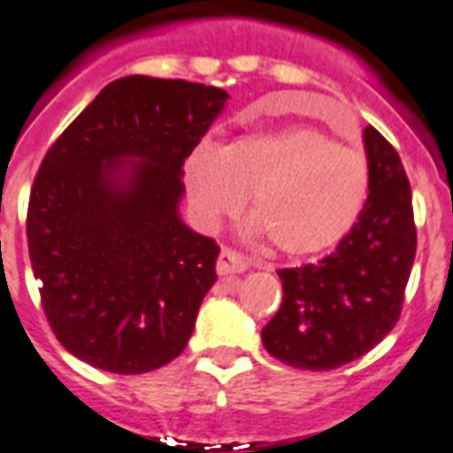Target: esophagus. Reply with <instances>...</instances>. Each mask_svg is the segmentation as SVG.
I'll return each instance as SVG.
<instances>
[{
	"instance_id": "34e87169",
	"label": "esophagus",
	"mask_w": 453,
	"mask_h": 453,
	"mask_svg": "<svg viewBox=\"0 0 453 453\" xmlns=\"http://www.w3.org/2000/svg\"><path fill=\"white\" fill-rule=\"evenodd\" d=\"M250 266L248 257L243 252L231 248H222L219 257H217V273L219 276H229V273H243Z\"/></svg>"
}]
</instances>
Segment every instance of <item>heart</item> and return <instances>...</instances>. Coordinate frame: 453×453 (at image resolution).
I'll use <instances>...</instances> for the list:
<instances>
[{
    "mask_svg": "<svg viewBox=\"0 0 453 453\" xmlns=\"http://www.w3.org/2000/svg\"><path fill=\"white\" fill-rule=\"evenodd\" d=\"M191 205L205 224L236 217L250 194V219L283 255H316L349 234L370 198L363 151L313 126H280L196 144L184 164Z\"/></svg>",
    "mask_w": 453,
    "mask_h": 453,
    "instance_id": "1",
    "label": "heart"
}]
</instances>
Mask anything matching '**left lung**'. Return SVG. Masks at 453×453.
<instances>
[{"instance_id": "obj_1", "label": "left lung", "mask_w": 453, "mask_h": 453, "mask_svg": "<svg viewBox=\"0 0 453 453\" xmlns=\"http://www.w3.org/2000/svg\"><path fill=\"white\" fill-rule=\"evenodd\" d=\"M370 198L332 255L280 269L283 303L264 349L296 370H336L374 349L400 320L416 257L411 187L395 147L365 128Z\"/></svg>"}]
</instances>
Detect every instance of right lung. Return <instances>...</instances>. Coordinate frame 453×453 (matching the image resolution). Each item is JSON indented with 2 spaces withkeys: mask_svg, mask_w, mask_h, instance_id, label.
Masks as SVG:
<instances>
[{
  "mask_svg": "<svg viewBox=\"0 0 453 453\" xmlns=\"http://www.w3.org/2000/svg\"><path fill=\"white\" fill-rule=\"evenodd\" d=\"M226 97L184 79H117L46 151L27 248L43 316L83 363L144 374L189 342L219 248L177 215L182 168Z\"/></svg>",
  "mask_w": 453,
  "mask_h": 453,
  "instance_id": "add662e5",
  "label": "right lung"
}]
</instances>
